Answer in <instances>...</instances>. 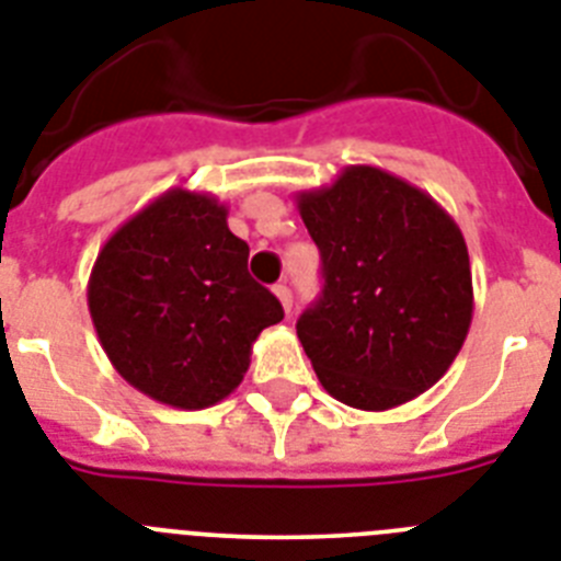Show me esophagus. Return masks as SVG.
<instances>
[{
  "instance_id": "1",
  "label": "esophagus",
  "mask_w": 561,
  "mask_h": 561,
  "mask_svg": "<svg viewBox=\"0 0 561 561\" xmlns=\"http://www.w3.org/2000/svg\"><path fill=\"white\" fill-rule=\"evenodd\" d=\"M275 295L277 300H280V307H284V312L289 314L291 312V289L286 284H277L275 286Z\"/></svg>"
}]
</instances>
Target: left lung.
Masks as SVG:
<instances>
[{
	"label": "left lung",
	"instance_id": "obj_1",
	"mask_svg": "<svg viewBox=\"0 0 561 561\" xmlns=\"http://www.w3.org/2000/svg\"><path fill=\"white\" fill-rule=\"evenodd\" d=\"M321 249L323 291L298 337L323 390L355 410H392L427 392L473 321L461 229L427 192L375 165L298 194Z\"/></svg>",
	"mask_w": 561,
	"mask_h": 561
}]
</instances>
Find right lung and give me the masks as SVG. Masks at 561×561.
Here are the masks:
<instances>
[{
    "instance_id": "right-lung-1",
    "label": "right lung",
    "mask_w": 561,
    "mask_h": 561,
    "mask_svg": "<svg viewBox=\"0 0 561 561\" xmlns=\"http://www.w3.org/2000/svg\"><path fill=\"white\" fill-rule=\"evenodd\" d=\"M229 208L169 188L119 226L96 254L88 309L105 355L142 396L203 410L238 390L252 344L284 318L247 270Z\"/></svg>"
}]
</instances>
